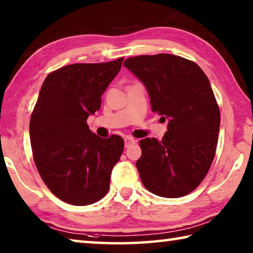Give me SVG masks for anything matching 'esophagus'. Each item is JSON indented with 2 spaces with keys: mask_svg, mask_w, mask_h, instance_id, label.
I'll list each match as a JSON object with an SVG mask.
<instances>
[{
  "mask_svg": "<svg viewBox=\"0 0 253 253\" xmlns=\"http://www.w3.org/2000/svg\"><path fill=\"white\" fill-rule=\"evenodd\" d=\"M124 140H125V147H126V148L131 146L132 144L136 143V140H135L134 138H132V137H130V136H126L125 138H124Z\"/></svg>",
  "mask_w": 253,
  "mask_h": 253,
  "instance_id": "obj_1",
  "label": "esophagus"
}]
</instances>
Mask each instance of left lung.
<instances>
[{"label":"left lung","instance_id":"obj_1","mask_svg":"<svg viewBox=\"0 0 253 253\" xmlns=\"http://www.w3.org/2000/svg\"><path fill=\"white\" fill-rule=\"evenodd\" d=\"M147 88L152 110L168 119L162 140H139L136 162L144 186L162 198H182L207 176L215 156L220 109L207 75L195 62L160 53L125 60Z\"/></svg>","mask_w":253,"mask_h":253}]
</instances>
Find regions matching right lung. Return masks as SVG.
Returning <instances> with one entry per match:
<instances>
[{
    "mask_svg": "<svg viewBox=\"0 0 253 253\" xmlns=\"http://www.w3.org/2000/svg\"><path fill=\"white\" fill-rule=\"evenodd\" d=\"M124 58L74 63L46 76L30 119V139L42 181L63 202L88 205L108 193L111 169L124 151L118 135L101 138L87 125Z\"/></svg>",
    "mask_w": 253,
    "mask_h": 253,
    "instance_id": "right-lung-1",
    "label": "right lung"
}]
</instances>
